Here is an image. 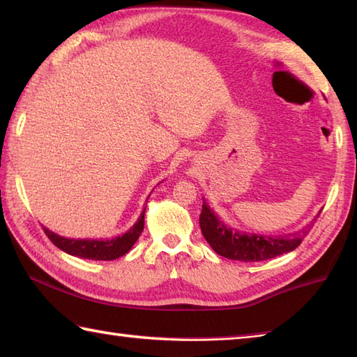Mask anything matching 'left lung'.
<instances>
[{
    "label": "left lung",
    "instance_id": "obj_1",
    "mask_svg": "<svg viewBox=\"0 0 357 357\" xmlns=\"http://www.w3.org/2000/svg\"><path fill=\"white\" fill-rule=\"evenodd\" d=\"M319 213H317V216H319ZM316 218L313 221H316ZM199 225L204 238H206L208 245L213 248L219 256H224L227 259L231 261L242 262L265 261L288 252H293L308 233L305 229H302L301 231L291 234V236L288 238H271L259 233L241 231L238 229H233L230 225H227L204 198ZM312 225L313 222H310V225H307V229H310Z\"/></svg>",
    "mask_w": 357,
    "mask_h": 357
}]
</instances>
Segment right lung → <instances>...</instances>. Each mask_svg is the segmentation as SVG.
Returning a JSON list of instances; mask_svg holds the SVG:
<instances>
[{
	"instance_id": "1",
	"label": "right lung",
	"mask_w": 357,
	"mask_h": 357,
	"mask_svg": "<svg viewBox=\"0 0 357 357\" xmlns=\"http://www.w3.org/2000/svg\"><path fill=\"white\" fill-rule=\"evenodd\" d=\"M150 198V195H149ZM146 206H144L139 218L136 219V222L128 229L126 233L118 234V236L107 238V239H89V238H66L58 234L55 231L49 230L47 227L43 225L44 233L47 234V238L55 244L59 250H63L67 255L82 257V259H92V261H113L118 257L124 256L127 252H130V248L135 245V242L138 241L139 234L144 230V215H146Z\"/></svg>"
}]
</instances>
